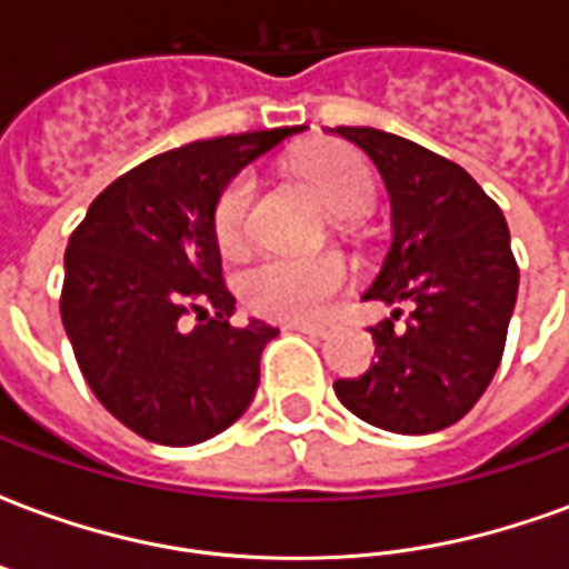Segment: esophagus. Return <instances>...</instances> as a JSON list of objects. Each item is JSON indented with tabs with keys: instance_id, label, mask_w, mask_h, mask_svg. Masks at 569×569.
<instances>
[{
	"instance_id": "1",
	"label": "esophagus",
	"mask_w": 569,
	"mask_h": 569,
	"mask_svg": "<svg viewBox=\"0 0 569 569\" xmlns=\"http://www.w3.org/2000/svg\"><path fill=\"white\" fill-rule=\"evenodd\" d=\"M286 329H296V332H305L310 335V338H326V335L332 332L329 322H289Z\"/></svg>"
}]
</instances>
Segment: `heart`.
Wrapping results in <instances>:
<instances>
[{
	"instance_id": "heart-1",
	"label": "heart",
	"mask_w": 569,
	"mask_h": 569,
	"mask_svg": "<svg viewBox=\"0 0 569 569\" xmlns=\"http://www.w3.org/2000/svg\"><path fill=\"white\" fill-rule=\"evenodd\" d=\"M298 173L335 216H359L375 200V182L359 154L345 146L322 142L298 158ZM256 182L237 176L216 200L212 234L222 252L234 256L247 243L249 207ZM347 264L335 256H273L243 277V301L261 317L286 322L320 320L332 298L345 289Z\"/></svg>"
}]
</instances>
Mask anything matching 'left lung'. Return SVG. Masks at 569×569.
Listing matches in <instances>:
<instances>
[{
	"instance_id": "obj_1",
	"label": "left lung",
	"mask_w": 569,
	"mask_h": 569,
	"mask_svg": "<svg viewBox=\"0 0 569 569\" xmlns=\"http://www.w3.org/2000/svg\"><path fill=\"white\" fill-rule=\"evenodd\" d=\"M335 137L366 151L390 198V249L362 298L398 316L371 329L375 362L335 381L359 420L387 432L427 436L476 406L500 366L518 298V264L500 207L472 176L418 142L375 128H338Z\"/></svg>"
}]
</instances>
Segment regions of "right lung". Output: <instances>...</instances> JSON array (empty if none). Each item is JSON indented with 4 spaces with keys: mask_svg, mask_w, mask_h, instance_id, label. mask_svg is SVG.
<instances>
[{
    "mask_svg": "<svg viewBox=\"0 0 569 569\" xmlns=\"http://www.w3.org/2000/svg\"><path fill=\"white\" fill-rule=\"evenodd\" d=\"M305 128L188 142L118 176L69 237L60 317L106 411L142 439L188 448L252 402L259 359L280 329L231 326L212 234L216 200L243 167ZM199 313L188 330L184 317Z\"/></svg>",
    "mask_w": 569,
    "mask_h": 569,
    "instance_id": "obj_1",
    "label": "right lung"
}]
</instances>
